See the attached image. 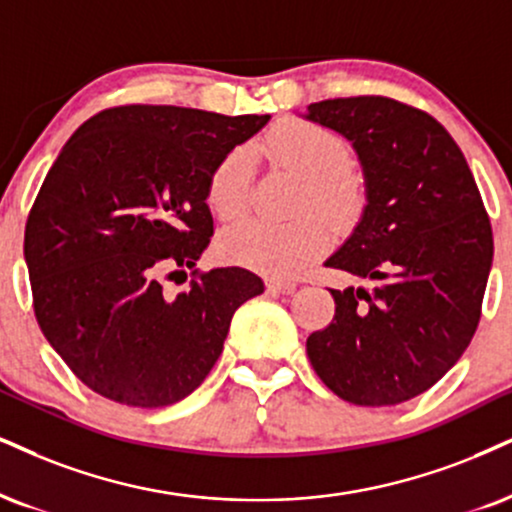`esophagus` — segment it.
Instances as JSON below:
<instances>
[{"label": "esophagus", "mask_w": 512, "mask_h": 512, "mask_svg": "<svg viewBox=\"0 0 512 512\" xmlns=\"http://www.w3.org/2000/svg\"><path fill=\"white\" fill-rule=\"evenodd\" d=\"M296 287L299 285L294 280H268V289L277 294H294Z\"/></svg>", "instance_id": "34e87169"}]
</instances>
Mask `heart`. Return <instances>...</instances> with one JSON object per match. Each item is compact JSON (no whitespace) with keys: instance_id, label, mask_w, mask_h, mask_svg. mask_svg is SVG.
Wrapping results in <instances>:
<instances>
[{"instance_id":"1","label":"heart","mask_w":512,"mask_h":512,"mask_svg":"<svg viewBox=\"0 0 512 512\" xmlns=\"http://www.w3.org/2000/svg\"><path fill=\"white\" fill-rule=\"evenodd\" d=\"M273 159L304 180L299 211H318L332 220L351 216L358 206V182L346 170L349 149L342 137L323 125L287 121L275 125L266 137ZM251 154L246 147L232 149L208 180V206L220 220H235L249 208ZM220 246L232 261L263 275L292 277L311 266L330 246V230L315 216L289 225H270L249 218L227 227Z\"/></svg>"}]
</instances>
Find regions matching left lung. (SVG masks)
Masks as SVG:
<instances>
[{
	"mask_svg": "<svg viewBox=\"0 0 512 512\" xmlns=\"http://www.w3.org/2000/svg\"><path fill=\"white\" fill-rule=\"evenodd\" d=\"M306 121L353 144L365 208L327 268L372 280L330 289L334 318L306 339L327 389L396 406L449 372L482 315L494 237L463 151L430 113L389 97L311 104Z\"/></svg>",
	"mask_w": 512,
	"mask_h": 512,
	"instance_id": "left-lung-1",
	"label": "left lung"
}]
</instances>
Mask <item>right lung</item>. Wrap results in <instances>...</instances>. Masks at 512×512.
<instances>
[{
    "label": "right lung",
    "instance_id": "1",
    "mask_svg": "<svg viewBox=\"0 0 512 512\" xmlns=\"http://www.w3.org/2000/svg\"><path fill=\"white\" fill-rule=\"evenodd\" d=\"M270 116L130 104L63 144L25 223L35 318L80 382L106 399L163 408L216 365L232 315L263 292L244 268L194 270L211 242L208 180ZM187 277V273H185Z\"/></svg>",
    "mask_w": 512,
    "mask_h": 512
}]
</instances>
